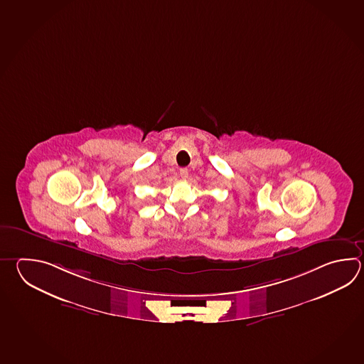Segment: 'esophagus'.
<instances>
[{"label": "esophagus", "instance_id": "esophagus-1", "mask_svg": "<svg viewBox=\"0 0 364 364\" xmlns=\"http://www.w3.org/2000/svg\"><path fill=\"white\" fill-rule=\"evenodd\" d=\"M188 170L186 168H180V172H178V175H180V178H183V180H186L188 178Z\"/></svg>", "mask_w": 364, "mask_h": 364}]
</instances>
